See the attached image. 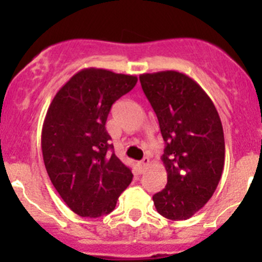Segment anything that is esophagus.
I'll return each instance as SVG.
<instances>
[{
  "label": "esophagus",
  "instance_id": "obj_1",
  "mask_svg": "<svg viewBox=\"0 0 262 262\" xmlns=\"http://www.w3.org/2000/svg\"><path fill=\"white\" fill-rule=\"evenodd\" d=\"M148 165H149V158H148V157H144L143 160L139 161V162H138V167H139V170H141V171H144V168H146Z\"/></svg>",
  "mask_w": 262,
  "mask_h": 262
}]
</instances>
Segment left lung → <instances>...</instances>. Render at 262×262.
Here are the masks:
<instances>
[{
    "instance_id": "1",
    "label": "left lung",
    "mask_w": 262,
    "mask_h": 262,
    "mask_svg": "<svg viewBox=\"0 0 262 262\" xmlns=\"http://www.w3.org/2000/svg\"><path fill=\"white\" fill-rule=\"evenodd\" d=\"M166 147L165 189L153 195L157 212L184 221L213 196L224 167V134L210 97L192 78L178 71L139 76Z\"/></svg>"
}]
</instances>
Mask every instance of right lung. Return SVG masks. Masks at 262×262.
<instances>
[{"label":"right lung","mask_w":262,"mask_h":262,"mask_svg":"<svg viewBox=\"0 0 262 262\" xmlns=\"http://www.w3.org/2000/svg\"><path fill=\"white\" fill-rule=\"evenodd\" d=\"M136 76L84 68L55 94L41 130L43 160L53 186L72 212L99 218L115 209L133 173L115 156L106 132L113 104Z\"/></svg>","instance_id":"1"}]
</instances>
